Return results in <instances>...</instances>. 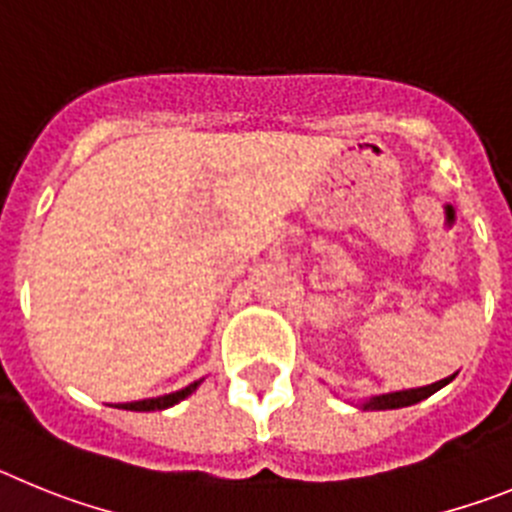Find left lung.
<instances>
[{
	"mask_svg": "<svg viewBox=\"0 0 512 512\" xmlns=\"http://www.w3.org/2000/svg\"><path fill=\"white\" fill-rule=\"evenodd\" d=\"M454 377H446L436 384H428V387H418V390H402V392H390V395H379L372 397L369 402H364V408L372 410H392V408H408V405H415V402L431 397L433 392H438L443 384H449Z\"/></svg>",
	"mask_w": 512,
	"mask_h": 512,
	"instance_id": "8db88e82",
	"label": "left lung"
}]
</instances>
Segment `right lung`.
Wrapping results in <instances>:
<instances>
[{
	"instance_id": "obj_1",
	"label": "right lung",
	"mask_w": 512,
	"mask_h": 512,
	"mask_svg": "<svg viewBox=\"0 0 512 512\" xmlns=\"http://www.w3.org/2000/svg\"><path fill=\"white\" fill-rule=\"evenodd\" d=\"M200 387V382H192L189 387H184V390L179 392H171V395H164V397H153V400H138V402H125V405H120L122 410H138V413H148V410H166L171 408V405H176L179 400H184V397L192 395L194 390Z\"/></svg>"
}]
</instances>
